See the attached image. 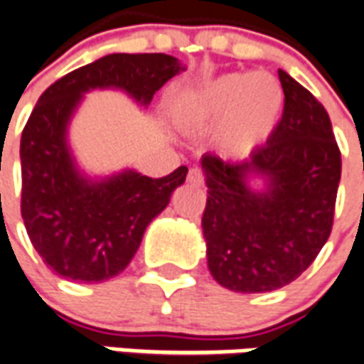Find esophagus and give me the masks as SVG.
Wrapping results in <instances>:
<instances>
[{
	"label": "esophagus",
	"mask_w": 364,
	"mask_h": 364,
	"mask_svg": "<svg viewBox=\"0 0 364 364\" xmlns=\"http://www.w3.org/2000/svg\"><path fill=\"white\" fill-rule=\"evenodd\" d=\"M188 182L193 186H201L203 184V172L200 168H190V172H188Z\"/></svg>",
	"instance_id": "obj_1"
}]
</instances>
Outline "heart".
I'll use <instances>...</instances> for the list:
<instances>
[{
    "instance_id": "b5f03b06",
    "label": "heart",
    "mask_w": 364,
    "mask_h": 364,
    "mask_svg": "<svg viewBox=\"0 0 364 364\" xmlns=\"http://www.w3.org/2000/svg\"><path fill=\"white\" fill-rule=\"evenodd\" d=\"M283 89L267 73H229L172 98V118L188 127H215L235 155L252 151L272 134L283 110Z\"/></svg>"
}]
</instances>
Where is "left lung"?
I'll return each mask as SVG.
<instances>
[{
    "instance_id": "1",
    "label": "left lung",
    "mask_w": 364,
    "mask_h": 364,
    "mask_svg": "<svg viewBox=\"0 0 364 364\" xmlns=\"http://www.w3.org/2000/svg\"><path fill=\"white\" fill-rule=\"evenodd\" d=\"M285 106L267 143L242 163L205 153L208 203L201 229L213 279L237 293L289 285L330 238L341 153L330 116L314 95L279 70ZM250 176L267 180L252 191Z\"/></svg>"
}]
</instances>
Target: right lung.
Returning a JSON list of instances; mask_svg holds the SVG:
<instances>
[{
    "label": "right lung",
    "mask_w": 364,
    "mask_h": 364,
    "mask_svg": "<svg viewBox=\"0 0 364 364\" xmlns=\"http://www.w3.org/2000/svg\"><path fill=\"white\" fill-rule=\"evenodd\" d=\"M184 70L166 54H108L71 71L42 92L21 135V215L34 250L52 272L79 283L112 279L127 267L143 232L188 168L163 178L124 171L85 178L68 147V124L91 89H122L147 106Z\"/></svg>",
    "instance_id": "obj_1"
}]
</instances>
